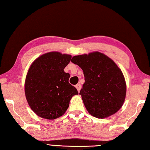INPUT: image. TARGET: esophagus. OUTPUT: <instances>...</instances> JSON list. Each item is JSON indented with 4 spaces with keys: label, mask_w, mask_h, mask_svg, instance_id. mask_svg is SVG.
<instances>
[{
    "label": "esophagus",
    "mask_w": 150,
    "mask_h": 150,
    "mask_svg": "<svg viewBox=\"0 0 150 150\" xmlns=\"http://www.w3.org/2000/svg\"><path fill=\"white\" fill-rule=\"evenodd\" d=\"M76 88H77V90H78V92H79V91H80V90H81V84H79V83H78L77 85H76Z\"/></svg>",
    "instance_id": "obj_1"
}]
</instances>
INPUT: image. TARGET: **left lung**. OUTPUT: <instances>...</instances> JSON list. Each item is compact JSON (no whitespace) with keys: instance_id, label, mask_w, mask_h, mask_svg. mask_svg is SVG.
I'll return each instance as SVG.
<instances>
[{"instance_id":"left-lung-1","label":"left lung","mask_w":150,"mask_h":150,"mask_svg":"<svg viewBox=\"0 0 150 150\" xmlns=\"http://www.w3.org/2000/svg\"><path fill=\"white\" fill-rule=\"evenodd\" d=\"M71 62L83 70L85 83L79 94L93 117L103 118L121 108L126 85L121 70L112 59L98 52L75 56Z\"/></svg>"}]
</instances>
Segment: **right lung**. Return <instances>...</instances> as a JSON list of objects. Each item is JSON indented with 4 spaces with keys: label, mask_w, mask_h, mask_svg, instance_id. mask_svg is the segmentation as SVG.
<instances>
[{
    "label": "right lung",
    "mask_w": 150,
    "mask_h": 150,
    "mask_svg": "<svg viewBox=\"0 0 150 150\" xmlns=\"http://www.w3.org/2000/svg\"><path fill=\"white\" fill-rule=\"evenodd\" d=\"M71 59V55L52 52L42 55L30 67L25 81L26 98L40 117L59 118L68 109L72 97L78 94L69 83L70 74L63 71Z\"/></svg>",
    "instance_id": "right-lung-1"
}]
</instances>
